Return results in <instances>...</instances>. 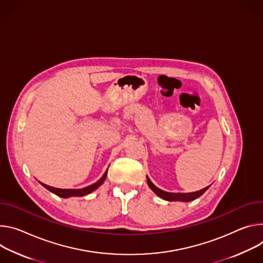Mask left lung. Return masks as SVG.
I'll list each match as a JSON object with an SVG mask.
<instances>
[{"label": "left lung", "instance_id": "left-lung-1", "mask_svg": "<svg viewBox=\"0 0 263 263\" xmlns=\"http://www.w3.org/2000/svg\"><path fill=\"white\" fill-rule=\"evenodd\" d=\"M147 184H148V186L151 187V189H152L158 196H160V197L163 198V199L169 200V201L181 200V201H186V202H188V201L193 200V199L199 197L200 195H202L203 193L206 192V190L209 188V186H208V187L203 188V189H201V190H199V191L190 192V193H172V192L163 191V190L159 189L158 187H156V186L152 183V181L149 180V178H147Z\"/></svg>", "mask_w": 263, "mask_h": 263}]
</instances>
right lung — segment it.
<instances>
[{
    "label": "right lung",
    "mask_w": 263,
    "mask_h": 263,
    "mask_svg": "<svg viewBox=\"0 0 263 263\" xmlns=\"http://www.w3.org/2000/svg\"><path fill=\"white\" fill-rule=\"evenodd\" d=\"M106 174H107V170L105 171V173L103 174V177L98 182H96L93 185L87 186L85 188H82V189H60V188H54V187L48 186V185L43 184V183H41V184L46 189L51 191L52 193H54V194H56L58 196H61V197H64V198H67V197H70V196H83V195H86V194L93 192L94 190H96L104 182V180L106 178Z\"/></svg>",
    "instance_id": "right-lung-1"
}]
</instances>
